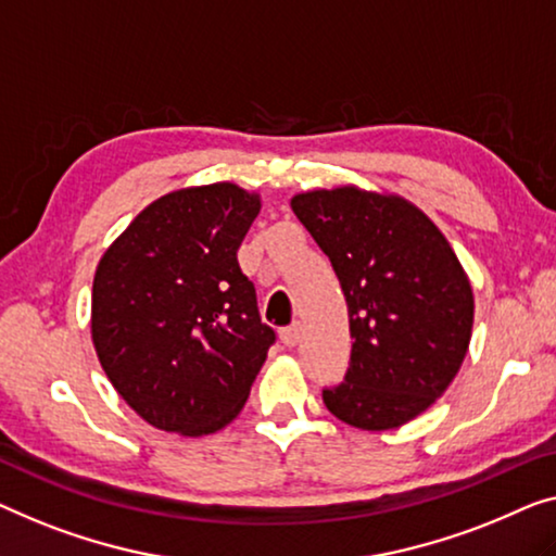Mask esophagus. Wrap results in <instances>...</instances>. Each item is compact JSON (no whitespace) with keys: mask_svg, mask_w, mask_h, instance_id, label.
Listing matches in <instances>:
<instances>
[{"mask_svg":"<svg viewBox=\"0 0 556 556\" xmlns=\"http://www.w3.org/2000/svg\"><path fill=\"white\" fill-rule=\"evenodd\" d=\"M279 337H281V342H285V346H294L302 337V325H300V321H294V325L281 329Z\"/></svg>","mask_w":556,"mask_h":556,"instance_id":"1","label":"esophagus"}]
</instances>
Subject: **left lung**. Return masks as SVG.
Wrapping results in <instances>:
<instances>
[{
  "instance_id": "1",
  "label": "left lung",
  "mask_w": 556,
  "mask_h": 556,
  "mask_svg": "<svg viewBox=\"0 0 556 556\" xmlns=\"http://www.w3.org/2000/svg\"><path fill=\"white\" fill-rule=\"evenodd\" d=\"M292 210L334 267L354 339L344 379L321 400L357 429L402 427L444 394L467 354L475 296L457 254L400 197L317 189Z\"/></svg>"
}]
</instances>
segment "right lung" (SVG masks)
<instances>
[{
    "instance_id": "1",
    "label": "right lung",
    "mask_w": 556,
    "mask_h": 556,
    "mask_svg": "<svg viewBox=\"0 0 556 556\" xmlns=\"http://www.w3.org/2000/svg\"><path fill=\"white\" fill-rule=\"evenodd\" d=\"M260 199L217 181L164 194L104 252L92 339L110 382L164 432L212 434L244 407L275 329L237 262Z\"/></svg>"
}]
</instances>
